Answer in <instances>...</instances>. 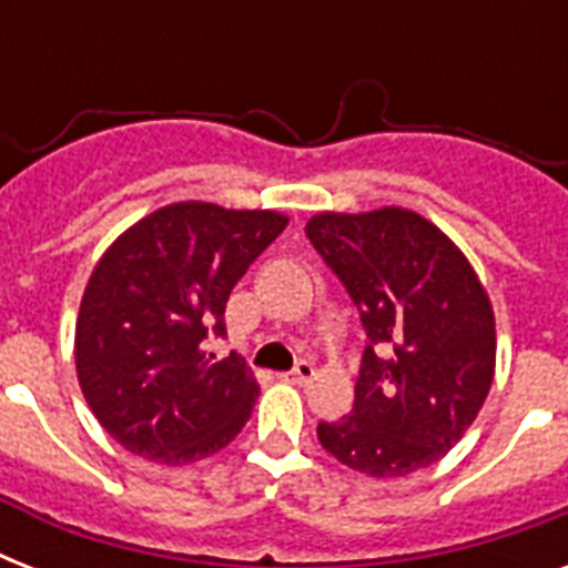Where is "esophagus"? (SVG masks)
I'll use <instances>...</instances> for the list:
<instances>
[{
	"mask_svg": "<svg viewBox=\"0 0 568 568\" xmlns=\"http://www.w3.org/2000/svg\"><path fill=\"white\" fill-rule=\"evenodd\" d=\"M312 377H315V365L312 363H297V368H294V372L285 374V379H288V383H297V386L310 383Z\"/></svg>",
	"mask_w": 568,
	"mask_h": 568,
	"instance_id": "34e87169",
	"label": "esophagus"
}]
</instances>
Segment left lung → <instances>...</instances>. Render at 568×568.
I'll return each mask as SVG.
<instances>
[{"label":"left lung","mask_w":568,"mask_h":568,"mask_svg":"<svg viewBox=\"0 0 568 568\" xmlns=\"http://www.w3.org/2000/svg\"><path fill=\"white\" fill-rule=\"evenodd\" d=\"M306 235L372 338L354 409L318 442L368 477H404L457 445L495 377V312L466 253L404 205L318 212Z\"/></svg>","instance_id":"8db88e82"}]
</instances>
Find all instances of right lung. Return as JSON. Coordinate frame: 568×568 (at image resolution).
<instances>
[{
  "label": "right lung",
  "mask_w": 568,
  "mask_h": 568,
  "mask_svg": "<svg viewBox=\"0 0 568 568\" xmlns=\"http://www.w3.org/2000/svg\"><path fill=\"white\" fill-rule=\"evenodd\" d=\"M285 223L274 209L185 200L132 223L93 265L75 318V374L123 448L189 466L247 424L256 377L241 356L205 354V338L226 336L232 285Z\"/></svg>",
  "instance_id": "right-lung-1"
}]
</instances>
